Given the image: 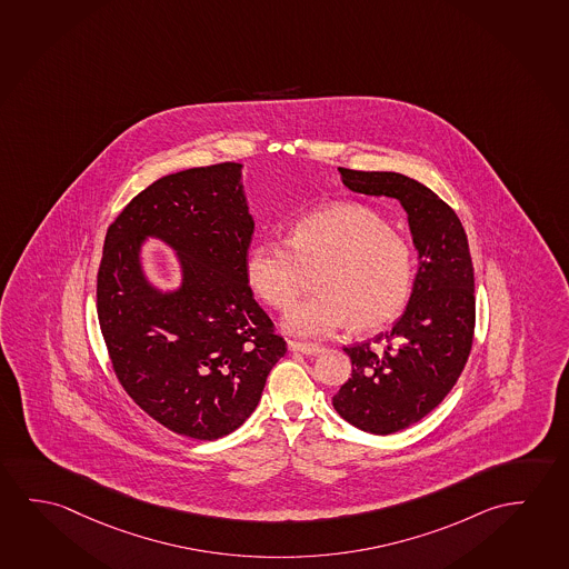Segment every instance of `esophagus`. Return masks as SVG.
I'll use <instances>...</instances> for the list:
<instances>
[{
    "label": "esophagus",
    "instance_id": "1",
    "mask_svg": "<svg viewBox=\"0 0 569 569\" xmlns=\"http://www.w3.org/2000/svg\"><path fill=\"white\" fill-rule=\"evenodd\" d=\"M289 350L290 352L305 353V356H316V353L320 352L322 348H320V346H316V343H302L289 340Z\"/></svg>",
    "mask_w": 569,
    "mask_h": 569
}]
</instances>
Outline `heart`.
<instances>
[{
    "instance_id": "b5f03b06",
    "label": "heart",
    "mask_w": 569,
    "mask_h": 569,
    "mask_svg": "<svg viewBox=\"0 0 569 569\" xmlns=\"http://www.w3.org/2000/svg\"><path fill=\"white\" fill-rule=\"evenodd\" d=\"M318 272V295L290 308L287 332L326 338L346 326L373 330L388 325L413 284V253L376 209L335 203L300 217L289 241L264 237L249 249L244 277L254 297L289 308Z\"/></svg>"
}]
</instances>
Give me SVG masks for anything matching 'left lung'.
<instances>
[{"label": "left lung", "mask_w": 569, "mask_h": 569, "mask_svg": "<svg viewBox=\"0 0 569 569\" xmlns=\"http://www.w3.org/2000/svg\"><path fill=\"white\" fill-rule=\"evenodd\" d=\"M343 186L393 198L407 211L419 269L406 312L373 342L343 348L352 378L332 397L348 423L396 433L441 403L469 360L475 335V269L459 217L423 183L396 172L338 168Z\"/></svg>", "instance_id": "obj_1"}]
</instances>
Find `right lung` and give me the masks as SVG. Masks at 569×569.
<instances>
[{
    "label": "right lung",
    "mask_w": 569,
    "mask_h": 569,
    "mask_svg": "<svg viewBox=\"0 0 569 569\" xmlns=\"http://www.w3.org/2000/svg\"><path fill=\"white\" fill-rule=\"evenodd\" d=\"M241 163L163 176L120 211L104 237L97 312L120 386L173 433L216 441L244 423L287 342L253 298L244 262L254 221ZM148 236L179 254L181 287L147 280Z\"/></svg>",
    "instance_id": "add662e5"
}]
</instances>
